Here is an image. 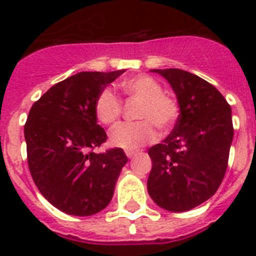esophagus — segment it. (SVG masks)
Instances as JSON below:
<instances>
[{"label":"esophagus","mask_w":256,"mask_h":256,"mask_svg":"<svg viewBox=\"0 0 256 256\" xmlns=\"http://www.w3.org/2000/svg\"><path fill=\"white\" fill-rule=\"evenodd\" d=\"M126 155L130 158V159H132V158H134L136 155H137V151L134 150H126Z\"/></svg>","instance_id":"1"}]
</instances>
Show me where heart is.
Segmentation results:
<instances>
[{
    "label": "heart",
    "instance_id": "b5f03b06",
    "mask_svg": "<svg viewBox=\"0 0 256 256\" xmlns=\"http://www.w3.org/2000/svg\"><path fill=\"white\" fill-rule=\"evenodd\" d=\"M124 94L141 100L137 118L142 119L133 123L118 124L110 132V144L114 148L134 150L156 138L154 124L160 130H169L177 122V101L173 97L162 94L158 80L148 76H136L126 79L120 84ZM122 102L116 94L105 88L94 101V114L97 120L105 126L115 123L120 116Z\"/></svg>",
    "mask_w": 256,
    "mask_h": 256
}]
</instances>
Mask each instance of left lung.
<instances>
[{"label": "left lung", "mask_w": 256, "mask_h": 256, "mask_svg": "<svg viewBox=\"0 0 256 256\" xmlns=\"http://www.w3.org/2000/svg\"><path fill=\"white\" fill-rule=\"evenodd\" d=\"M177 96L180 116L170 134L148 148V191L156 205L187 212L209 200L227 170L234 140L232 110L214 86L180 69H152Z\"/></svg>", "instance_id": "left-lung-1"}]
</instances>
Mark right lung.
<instances>
[{
  "label": "right lung",
  "instance_id": "add662e5",
  "mask_svg": "<svg viewBox=\"0 0 256 256\" xmlns=\"http://www.w3.org/2000/svg\"><path fill=\"white\" fill-rule=\"evenodd\" d=\"M124 72H80L52 86L29 112L24 136L32 178L50 204L70 216L105 209L128 162L123 148L92 151L108 138L94 101Z\"/></svg>",
  "mask_w": 256,
  "mask_h": 256
}]
</instances>
